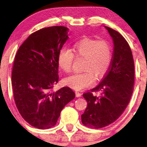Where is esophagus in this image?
<instances>
[{
	"instance_id": "1",
	"label": "esophagus",
	"mask_w": 147,
	"mask_h": 147,
	"mask_svg": "<svg viewBox=\"0 0 147 147\" xmlns=\"http://www.w3.org/2000/svg\"><path fill=\"white\" fill-rule=\"evenodd\" d=\"M75 94H76V97H80L82 96V93L78 92V91H75Z\"/></svg>"
}]
</instances>
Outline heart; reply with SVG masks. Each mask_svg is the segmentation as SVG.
Instances as JSON below:
<instances>
[{
  "label": "heart",
  "mask_w": 147,
  "mask_h": 147,
  "mask_svg": "<svg viewBox=\"0 0 147 147\" xmlns=\"http://www.w3.org/2000/svg\"><path fill=\"white\" fill-rule=\"evenodd\" d=\"M72 51L63 48L57 56V63L65 72L72 69L74 55L84 58V72H75L65 77L64 83L68 86L79 90L91 86L95 83V76L102 77L110 67L112 51L110 45L106 41L84 38L73 45Z\"/></svg>",
  "instance_id": "obj_1"
}]
</instances>
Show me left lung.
I'll list each match as a JSON object with an SVG mask.
<instances>
[{
  "label": "left lung",
  "instance_id": "left-lung-1",
  "mask_svg": "<svg viewBox=\"0 0 147 147\" xmlns=\"http://www.w3.org/2000/svg\"><path fill=\"white\" fill-rule=\"evenodd\" d=\"M105 28L114 45L110 68L97 86L83 94L88 106L82 122L93 129L105 127L120 117L130 102L134 84V61L129 43L118 32ZM94 92L100 95H94Z\"/></svg>",
  "mask_w": 147,
  "mask_h": 147
}]
</instances>
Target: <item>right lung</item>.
<instances>
[{
  "mask_svg": "<svg viewBox=\"0 0 147 147\" xmlns=\"http://www.w3.org/2000/svg\"><path fill=\"white\" fill-rule=\"evenodd\" d=\"M68 32L63 26L38 30L15 57L11 74L15 104L23 119L37 129L55 126L64 106L75 97L69 87L51 91L59 82L57 56L68 39Z\"/></svg>",
  "mask_w": 147,
  "mask_h": 147,
  "instance_id": "1",
  "label": "right lung"
}]
</instances>
